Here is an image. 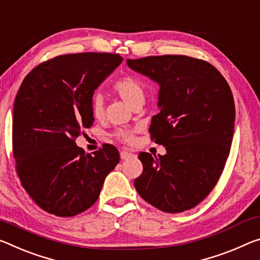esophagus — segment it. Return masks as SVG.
<instances>
[{
	"instance_id": "1",
	"label": "esophagus",
	"mask_w": 260,
	"mask_h": 260,
	"mask_svg": "<svg viewBox=\"0 0 260 260\" xmlns=\"http://www.w3.org/2000/svg\"><path fill=\"white\" fill-rule=\"evenodd\" d=\"M132 156H133V154H132V152H129V151L122 150V151L120 152V157H121V159H128L129 157H132Z\"/></svg>"
}]
</instances>
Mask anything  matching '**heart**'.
I'll return each mask as SVG.
<instances>
[{
    "mask_svg": "<svg viewBox=\"0 0 260 260\" xmlns=\"http://www.w3.org/2000/svg\"><path fill=\"white\" fill-rule=\"evenodd\" d=\"M112 88L123 101H126L132 108L143 104L146 97V89L141 81L135 76L125 75L114 82ZM89 106L91 114L96 119H102L104 115V98L100 92H93L90 96ZM114 137L123 142H131L134 138L133 129L120 128L114 132Z\"/></svg>",
    "mask_w": 260,
    "mask_h": 260,
    "instance_id": "1",
    "label": "heart"
}]
</instances>
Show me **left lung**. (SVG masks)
Returning a JSON list of instances; mask_svg holds the SVG:
<instances>
[{
	"label": "left lung",
	"instance_id": "obj_1",
	"mask_svg": "<svg viewBox=\"0 0 260 260\" xmlns=\"http://www.w3.org/2000/svg\"><path fill=\"white\" fill-rule=\"evenodd\" d=\"M127 64L160 86V111L149 133L167 149L158 156L140 152L143 171L134 186L159 211L196 207L215 187L230 152L235 104L228 82L207 61L186 55L128 59Z\"/></svg>",
	"mask_w": 260,
	"mask_h": 260
}]
</instances>
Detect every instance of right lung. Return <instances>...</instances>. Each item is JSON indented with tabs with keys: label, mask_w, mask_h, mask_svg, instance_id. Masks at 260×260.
<instances>
[{
	"label": "right lung",
	"mask_w": 260,
	"mask_h": 260,
	"mask_svg": "<svg viewBox=\"0 0 260 260\" xmlns=\"http://www.w3.org/2000/svg\"><path fill=\"white\" fill-rule=\"evenodd\" d=\"M122 57L76 53L49 59L24 78L12 119V154L22 186L45 212L61 217L91 207L120 156L105 143L84 154L75 143L93 115L90 96Z\"/></svg>",
	"instance_id": "obj_1"
}]
</instances>
